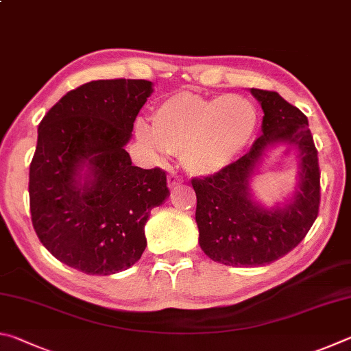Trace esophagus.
<instances>
[{"instance_id":"1","label":"esophagus","mask_w":351,"mask_h":351,"mask_svg":"<svg viewBox=\"0 0 351 351\" xmlns=\"http://www.w3.org/2000/svg\"><path fill=\"white\" fill-rule=\"evenodd\" d=\"M182 177L179 174H176V172H171V174L168 176V186L172 189V188H177L179 185H182Z\"/></svg>"}]
</instances>
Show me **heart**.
Segmentation results:
<instances>
[{"label": "heart", "mask_w": 351, "mask_h": 351, "mask_svg": "<svg viewBox=\"0 0 351 351\" xmlns=\"http://www.w3.org/2000/svg\"><path fill=\"white\" fill-rule=\"evenodd\" d=\"M152 131L143 123L137 134L145 145L180 154L182 163L194 176L225 169L253 140L259 115L250 98L237 94L205 97L182 90L157 104Z\"/></svg>", "instance_id": "obj_1"}]
</instances>
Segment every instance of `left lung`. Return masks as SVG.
I'll return each mask as SVG.
<instances>
[{
  "mask_svg": "<svg viewBox=\"0 0 351 351\" xmlns=\"http://www.w3.org/2000/svg\"><path fill=\"white\" fill-rule=\"evenodd\" d=\"M263 109L262 131L251 149L225 169L194 177L199 243L214 262L261 267L280 259L304 241L321 205V171L308 120L278 92L251 89ZM276 143L296 145L301 160L297 195L282 210L268 212L250 200L247 180L263 151Z\"/></svg>",
  "mask_w": 351,
  "mask_h": 351,
  "instance_id": "8db88e82",
  "label": "left lung"
}]
</instances>
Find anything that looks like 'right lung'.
<instances>
[{"label":"right lung","mask_w":351,"mask_h":351,"mask_svg":"<svg viewBox=\"0 0 351 351\" xmlns=\"http://www.w3.org/2000/svg\"><path fill=\"white\" fill-rule=\"evenodd\" d=\"M151 94L147 80H97L67 92L40 123L29 171L32 225L67 267L108 276L143 254L145 225L169 188L163 169L132 166L125 145Z\"/></svg>","instance_id":"add662e5"}]
</instances>
